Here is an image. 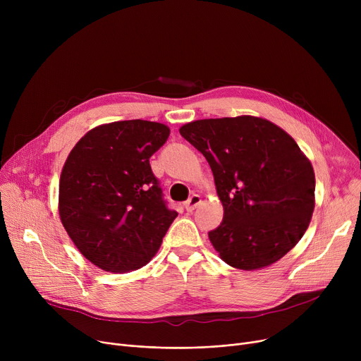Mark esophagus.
<instances>
[{
    "instance_id": "esophagus-1",
    "label": "esophagus",
    "mask_w": 361,
    "mask_h": 361,
    "mask_svg": "<svg viewBox=\"0 0 361 361\" xmlns=\"http://www.w3.org/2000/svg\"><path fill=\"white\" fill-rule=\"evenodd\" d=\"M200 202H202V197L199 196V195H193L190 199H188L185 203H184V207H185V211L187 212H193L196 207L200 204Z\"/></svg>"
}]
</instances>
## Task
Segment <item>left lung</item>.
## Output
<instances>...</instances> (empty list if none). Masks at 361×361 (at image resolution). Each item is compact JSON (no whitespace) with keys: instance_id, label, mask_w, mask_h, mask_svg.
Listing matches in <instances>:
<instances>
[{"instance_id":"left-lung-1","label":"left lung","mask_w":361,"mask_h":361,"mask_svg":"<svg viewBox=\"0 0 361 361\" xmlns=\"http://www.w3.org/2000/svg\"><path fill=\"white\" fill-rule=\"evenodd\" d=\"M180 135L209 162L224 219L209 240L230 267L255 271L286 256L314 209V171L274 123L240 116L187 123Z\"/></svg>"}]
</instances>
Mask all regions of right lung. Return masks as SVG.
<instances>
[{
    "instance_id": "1",
    "label": "right lung",
    "mask_w": 361,
    "mask_h": 361,
    "mask_svg": "<svg viewBox=\"0 0 361 361\" xmlns=\"http://www.w3.org/2000/svg\"><path fill=\"white\" fill-rule=\"evenodd\" d=\"M168 136L154 121L102 124L75 143L63 166L61 222L79 252L106 272L145 267L178 215L149 164Z\"/></svg>"
}]
</instances>
